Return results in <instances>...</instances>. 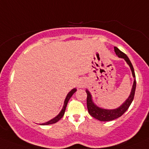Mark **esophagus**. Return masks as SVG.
Instances as JSON below:
<instances>
[{
	"label": "esophagus",
	"instance_id": "esophagus-1",
	"mask_svg": "<svg viewBox=\"0 0 149 149\" xmlns=\"http://www.w3.org/2000/svg\"><path fill=\"white\" fill-rule=\"evenodd\" d=\"M85 86V82L84 81H79V82L77 83V86L79 88H82Z\"/></svg>",
	"mask_w": 149,
	"mask_h": 149
}]
</instances>
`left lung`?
Listing matches in <instances>:
<instances>
[{"label": "left lung", "mask_w": 149, "mask_h": 149, "mask_svg": "<svg viewBox=\"0 0 149 149\" xmlns=\"http://www.w3.org/2000/svg\"><path fill=\"white\" fill-rule=\"evenodd\" d=\"M114 51L115 52H116V55H118V57H121V58H124L126 60L127 64L129 65L130 67L131 70H132V76L135 78V79H134V83L133 86H132V92H131V94L130 95L129 97H128V99L125 101V102H124L123 105H122L119 108L114 110L102 109V108H98V107H97L96 105L93 103V102H92V97H91L89 92L88 90H86V95H87V97H86V105H87L88 112H89V113L92 116V117L95 118V119H98V120L100 121H102V122L112 121L113 120V119H117V118L120 117L121 116H122V115L125 113V111L129 108L130 105L132 103V100H133L134 99V96H135V88H136V80H135V71H134L133 66H132L130 60L128 58L127 56L125 53L122 52V51H120L117 47H114Z\"/></svg>", "instance_id": "left-lung-1"}]
</instances>
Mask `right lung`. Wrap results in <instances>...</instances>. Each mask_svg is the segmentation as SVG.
<instances>
[{"instance_id": "1", "label": "right lung", "mask_w": 149, "mask_h": 149, "mask_svg": "<svg viewBox=\"0 0 149 149\" xmlns=\"http://www.w3.org/2000/svg\"><path fill=\"white\" fill-rule=\"evenodd\" d=\"M76 89H72V90L70 91V92H69L68 94L67 97H66L65 100V102H64V105H63V109H62V111H60V113H59V114L57 115V116H56L55 118H54V119H52V120L49 121L48 122H46V123L42 124V125H52V124H54V123H56V122H58V121L60 120V119H61V118L63 117V116H64L65 111V108H66V106H67L68 102V101H69V100H70V98L71 97V96L73 95V93H74V92H76Z\"/></svg>"}]
</instances>
